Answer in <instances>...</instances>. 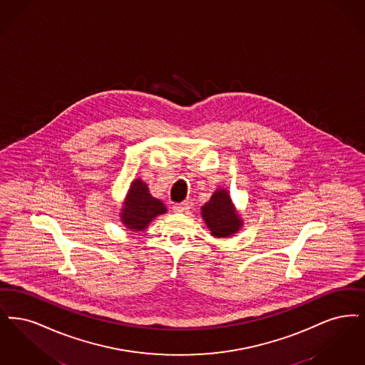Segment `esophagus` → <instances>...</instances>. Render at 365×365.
Returning a JSON list of instances; mask_svg holds the SVG:
<instances>
[{
    "label": "esophagus",
    "mask_w": 365,
    "mask_h": 365,
    "mask_svg": "<svg viewBox=\"0 0 365 365\" xmlns=\"http://www.w3.org/2000/svg\"><path fill=\"white\" fill-rule=\"evenodd\" d=\"M190 208V202H182V203L173 205V211H175V212H185V211H188Z\"/></svg>",
    "instance_id": "obj_1"
}]
</instances>
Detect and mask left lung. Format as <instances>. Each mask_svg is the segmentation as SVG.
Wrapping results in <instances>:
<instances>
[{"label":"left lung","instance_id":"8db88e82","mask_svg":"<svg viewBox=\"0 0 365 365\" xmlns=\"http://www.w3.org/2000/svg\"><path fill=\"white\" fill-rule=\"evenodd\" d=\"M202 215L211 235L215 237L232 236L241 226V220L226 190L214 192L211 199L202 207Z\"/></svg>","mask_w":365,"mask_h":365}]
</instances>
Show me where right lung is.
I'll use <instances>...</instances> for the list:
<instances>
[{"label": "right lung", "mask_w": 365, "mask_h": 365, "mask_svg": "<svg viewBox=\"0 0 365 365\" xmlns=\"http://www.w3.org/2000/svg\"><path fill=\"white\" fill-rule=\"evenodd\" d=\"M163 212H166V207L148 193V188L142 180L133 181L121 212V220L127 227L138 232L143 230L157 215Z\"/></svg>", "instance_id": "1"}]
</instances>
